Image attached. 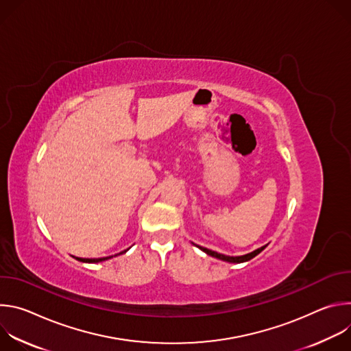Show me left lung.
<instances>
[{"label":"left lung","instance_id":"8db88e82","mask_svg":"<svg viewBox=\"0 0 351 351\" xmlns=\"http://www.w3.org/2000/svg\"><path fill=\"white\" fill-rule=\"evenodd\" d=\"M197 247H198L199 250H202V252H204L206 254H208V256H211V257H214V258H218V260H222V261H226V263H236V264H240V263L250 261L252 258H254L256 256H258V254L263 252V250L267 247V244L263 245V247H260V248H257V250H254V252H252V253L244 254V256H237V257H230V256L219 254V253L213 252V250L206 248V247H202V245H197Z\"/></svg>","mask_w":351,"mask_h":351}]
</instances>
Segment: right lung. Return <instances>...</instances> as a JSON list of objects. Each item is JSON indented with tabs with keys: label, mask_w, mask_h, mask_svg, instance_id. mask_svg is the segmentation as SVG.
I'll use <instances>...</instances> for the list:
<instances>
[{
	"label": "right lung",
	"mask_w": 351,
	"mask_h": 351,
	"mask_svg": "<svg viewBox=\"0 0 351 351\" xmlns=\"http://www.w3.org/2000/svg\"><path fill=\"white\" fill-rule=\"evenodd\" d=\"M130 248V247H129ZM129 248H126V250H123V252H121L119 254H125ZM119 254H115V256H119ZM115 256H110V257H103V258H79V257H75L77 261H80V263H88V264H95V263H101V261H107V260H110V258H112V257H115Z\"/></svg>",
	"instance_id": "right-lung-1"
}]
</instances>
